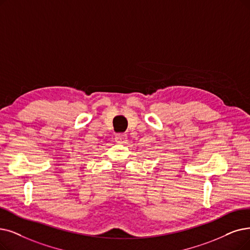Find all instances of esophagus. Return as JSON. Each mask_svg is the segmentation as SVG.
Segmentation results:
<instances>
[{
  "label": "esophagus",
  "mask_w": 250,
  "mask_h": 250,
  "mask_svg": "<svg viewBox=\"0 0 250 250\" xmlns=\"http://www.w3.org/2000/svg\"><path fill=\"white\" fill-rule=\"evenodd\" d=\"M126 134H122V133H119V134H116L115 136V141L116 143L118 144H123L125 141H126Z\"/></svg>",
  "instance_id": "obj_1"
}]
</instances>
